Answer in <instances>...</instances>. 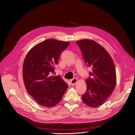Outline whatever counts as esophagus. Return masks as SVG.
I'll list each match as a JSON object with an SVG mask.
<instances>
[{
  "label": "esophagus",
  "mask_w": 135,
  "mask_h": 135,
  "mask_svg": "<svg viewBox=\"0 0 135 135\" xmlns=\"http://www.w3.org/2000/svg\"><path fill=\"white\" fill-rule=\"evenodd\" d=\"M77 81H78L77 79L76 78H74V79H72V80H70L69 82H70V83L71 85H75Z\"/></svg>",
  "instance_id": "1"
}]
</instances>
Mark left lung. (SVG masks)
I'll use <instances>...</instances> for the list:
<instances>
[{
    "instance_id": "1",
    "label": "left lung",
    "mask_w": 135,
    "mask_h": 135,
    "mask_svg": "<svg viewBox=\"0 0 135 135\" xmlns=\"http://www.w3.org/2000/svg\"><path fill=\"white\" fill-rule=\"evenodd\" d=\"M83 60L92 69L85 80L87 91L82 95L83 102L95 108L103 104L111 95L116 83V70L113 60L105 49L96 42L89 39L76 41Z\"/></svg>"
}]
</instances>
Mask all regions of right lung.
<instances>
[{"mask_svg": "<svg viewBox=\"0 0 135 135\" xmlns=\"http://www.w3.org/2000/svg\"><path fill=\"white\" fill-rule=\"evenodd\" d=\"M69 42L47 39L33 47L24 60L22 75L28 93L43 107L58 104L68 88L60 75L53 76L54 66Z\"/></svg>", "mask_w": 135, "mask_h": 135, "instance_id": "right-lung-1", "label": "right lung"}]
</instances>
